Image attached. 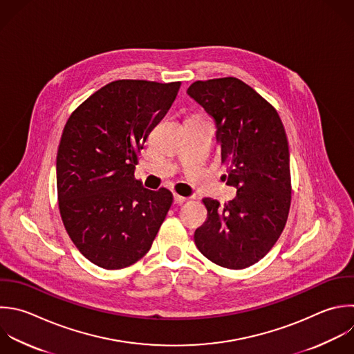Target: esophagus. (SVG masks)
Segmentation results:
<instances>
[{"label": "esophagus", "instance_id": "esophagus-1", "mask_svg": "<svg viewBox=\"0 0 354 354\" xmlns=\"http://www.w3.org/2000/svg\"><path fill=\"white\" fill-rule=\"evenodd\" d=\"M188 201V198H185V196H181V195H178V194H174V203H177V205H183L184 202H187Z\"/></svg>", "mask_w": 354, "mask_h": 354}]
</instances>
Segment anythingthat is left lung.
<instances>
[{"instance_id": "obj_1", "label": "left lung", "mask_w": 354, "mask_h": 354, "mask_svg": "<svg viewBox=\"0 0 354 354\" xmlns=\"http://www.w3.org/2000/svg\"><path fill=\"white\" fill-rule=\"evenodd\" d=\"M213 118L227 184L236 187L228 203L203 198L206 221L194 239L217 266L242 270L263 259L278 241L290 207L288 138L275 108L236 77L198 80L187 90Z\"/></svg>"}]
</instances>
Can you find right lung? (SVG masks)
<instances>
[{
	"label": "right lung",
	"mask_w": 354,
	"mask_h": 354,
	"mask_svg": "<svg viewBox=\"0 0 354 354\" xmlns=\"http://www.w3.org/2000/svg\"><path fill=\"white\" fill-rule=\"evenodd\" d=\"M181 82H112L69 116L57 153L59 213L91 263L126 268L142 259L166 218L173 194L134 177L151 131L173 105Z\"/></svg>",
	"instance_id": "obj_1"
}]
</instances>
